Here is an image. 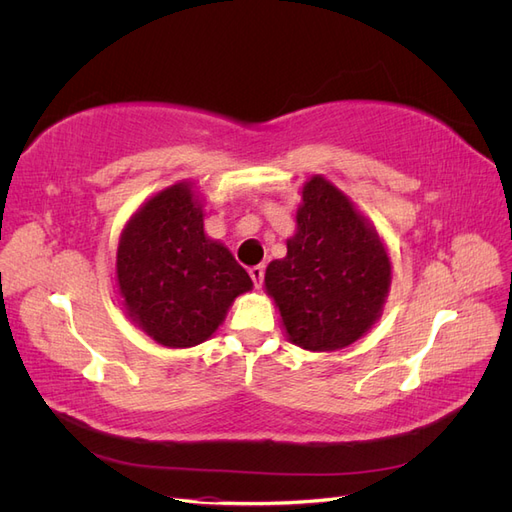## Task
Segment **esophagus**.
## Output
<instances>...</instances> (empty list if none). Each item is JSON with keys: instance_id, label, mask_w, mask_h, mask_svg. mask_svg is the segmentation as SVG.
I'll return each instance as SVG.
<instances>
[{"instance_id": "esophagus-1", "label": "esophagus", "mask_w": 512, "mask_h": 512, "mask_svg": "<svg viewBox=\"0 0 512 512\" xmlns=\"http://www.w3.org/2000/svg\"><path fill=\"white\" fill-rule=\"evenodd\" d=\"M247 273H250L254 286H256V288H260V286H262V277H265V267H262V265H256V267H250V269H247Z\"/></svg>"}]
</instances>
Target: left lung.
<instances>
[{
  "instance_id": "1",
  "label": "left lung",
  "mask_w": 512,
  "mask_h": 512,
  "mask_svg": "<svg viewBox=\"0 0 512 512\" xmlns=\"http://www.w3.org/2000/svg\"><path fill=\"white\" fill-rule=\"evenodd\" d=\"M288 252L271 260L267 294L294 346L342 350L374 327L391 290L393 265L376 228L322 175L305 181Z\"/></svg>"
}]
</instances>
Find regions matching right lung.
<instances>
[{"label":"right lung","mask_w":512,"mask_h":512,"mask_svg":"<svg viewBox=\"0 0 512 512\" xmlns=\"http://www.w3.org/2000/svg\"><path fill=\"white\" fill-rule=\"evenodd\" d=\"M203 220L196 185L179 181L147 198L121 230L119 297L136 327L166 348L207 342L254 286L228 247L205 235Z\"/></svg>","instance_id":"obj_1"}]
</instances>
